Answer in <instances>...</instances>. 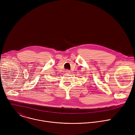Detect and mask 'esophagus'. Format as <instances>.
Here are the masks:
<instances>
[{"label":"esophagus","mask_w":135,"mask_h":135,"mask_svg":"<svg viewBox=\"0 0 135 135\" xmlns=\"http://www.w3.org/2000/svg\"><path fill=\"white\" fill-rule=\"evenodd\" d=\"M65 72H66V74H68L70 73V70H68V69L66 70H65Z\"/></svg>","instance_id":"1"}]
</instances>
